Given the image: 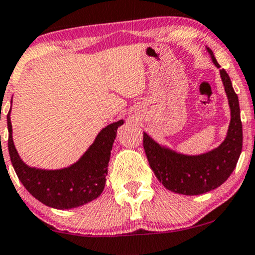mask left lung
I'll return each mask as SVG.
<instances>
[{"label":"left lung","mask_w":255,"mask_h":255,"mask_svg":"<svg viewBox=\"0 0 255 255\" xmlns=\"http://www.w3.org/2000/svg\"><path fill=\"white\" fill-rule=\"evenodd\" d=\"M213 64L221 68L212 50L207 48ZM231 109V123L227 137L220 146L200 155H185L158 144L146 133L143 146L149 165L156 179L170 191L182 195H201L221 186L235 170L242 151L241 110L238 96L225 69L220 70Z\"/></svg>","instance_id":"left-lung-1"}]
</instances>
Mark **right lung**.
<instances>
[{
  "label": "right lung",
  "instance_id": "add662e5",
  "mask_svg": "<svg viewBox=\"0 0 255 255\" xmlns=\"http://www.w3.org/2000/svg\"><path fill=\"white\" fill-rule=\"evenodd\" d=\"M9 113L11 110L7 115L9 156L18 179L32 196L49 207L66 210L87 204L102 194L112 145L122 120L105 127L75 164L59 170H43L28 166L18 155Z\"/></svg>",
  "mask_w": 255,
  "mask_h": 255
}]
</instances>
